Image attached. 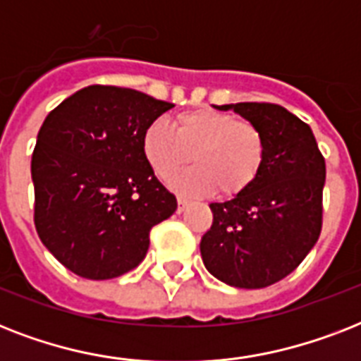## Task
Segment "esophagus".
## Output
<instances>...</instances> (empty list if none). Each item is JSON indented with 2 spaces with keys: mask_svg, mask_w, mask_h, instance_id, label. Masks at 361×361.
Returning a JSON list of instances; mask_svg holds the SVG:
<instances>
[{
  "mask_svg": "<svg viewBox=\"0 0 361 361\" xmlns=\"http://www.w3.org/2000/svg\"><path fill=\"white\" fill-rule=\"evenodd\" d=\"M187 206H189V200H185V198H178V214H181Z\"/></svg>",
  "mask_w": 361,
  "mask_h": 361,
  "instance_id": "obj_1",
  "label": "esophagus"
}]
</instances>
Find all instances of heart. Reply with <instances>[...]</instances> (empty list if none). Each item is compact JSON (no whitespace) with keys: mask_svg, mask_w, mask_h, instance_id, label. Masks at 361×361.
Segmentation results:
<instances>
[{"mask_svg":"<svg viewBox=\"0 0 361 361\" xmlns=\"http://www.w3.org/2000/svg\"><path fill=\"white\" fill-rule=\"evenodd\" d=\"M172 130L164 121H153L142 135L147 164L163 181L185 164L197 161L170 187L187 197H206L219 189L223 197H236L257 181L266 155L262 130L231 112L192 109L174 118Z\"/></svg>","mask_w":361,"mask_h":361,"instance_id":"b5f03b06","label":"heart"}]
</instances>
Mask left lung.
<instances>
[{
  "instance_id": "1",
  "label": "left lung",
  "mask_w": 361,
  "mask_h": 361,
  "mask_svg": "<svg viewBox=\"0 0 361 361\" xmlns=\"http://www.w3.org/2000/svg\"><path fill=\"white\" fill-rule=\"evenodd\" d=\"M262 130L266 155L257 181L209 204L214 223L200 241L209 274L238 288H264L302 264L322 231L326 163L307 123L271 103L217 106Z\"/></svg>"
}]
</instances>
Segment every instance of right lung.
I'll return each instance as SVG.
<instances>
[{"label": "right lung", "mask_w": 361, "mask_h": 361, "mask_svg": "<svg viewBox=\"0 0 361 361\" xmlns=\"http://www.w3.org/2000/svg\"><path fill=\"white\" fill-rule=\"evenodd\" d=\"M174 106L118 86H87L47 116L31 157L37 234L73 274L114 279L144 260L149 231L178 208L142 152Z\"/></svg>", "instance_id": "1"}]
</instances>
